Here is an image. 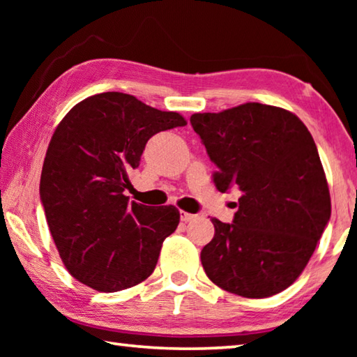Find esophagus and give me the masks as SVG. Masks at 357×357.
Here are the masks:
<instances>
[{
  "label": "esophagus",
  "mask_w": 357,
  "mask_h": 357,
  "mask_svg": "<svg viewBox=\"0 0 357 357\" xmlns=\"http://www.w3.org/2000/svg\"><path fill=\"white\" fill-rule=\"evenodd\" d=\"M197 219V215L195 214H189V213H181V220L183 222H192V220H195Z\"/></svg>",
  "instance_id": "34e87169"
}]
</instances>
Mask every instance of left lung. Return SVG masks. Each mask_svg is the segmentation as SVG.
<instances>
[{"instance_id":"8db88e82","label":"left lung","mask_w":357,"mask_h":357,"mask_svg":"<svg viewBox=\"0 0 357 357\" xmlns=\"http://www.w3.org/2000/svg\"><path fill=\"white\" fill-rule=\"evenodd\" d=\"M190 124L219 172V192L241 197L233 223L215 234L202 264L217 287L261 299L298 279L331 219L328 181L309 129L291 112L258 102L195 113Z\"/></svg>"}]
</instances>
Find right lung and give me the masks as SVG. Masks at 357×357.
I'll list each match as a JSON object with an SVG mask.
<instances>
[{"mask_svg":"<svg viewBox=\"0 0 357 357\" xmlns=\"http://www.w3.org/2000/svg\"><path fill=\"white\" fill-rule=\"evenodd\" d=\"M185 124L179 113L124 93L91 96L59 123L39 193L59 257L78 282L113 293L153 274L179 211L129 202V173L151 137Z\"/></svg>","mask_w":357,"mask_h":357,"instance_id":"obj_1","label":"right lung"}]
</instances>
